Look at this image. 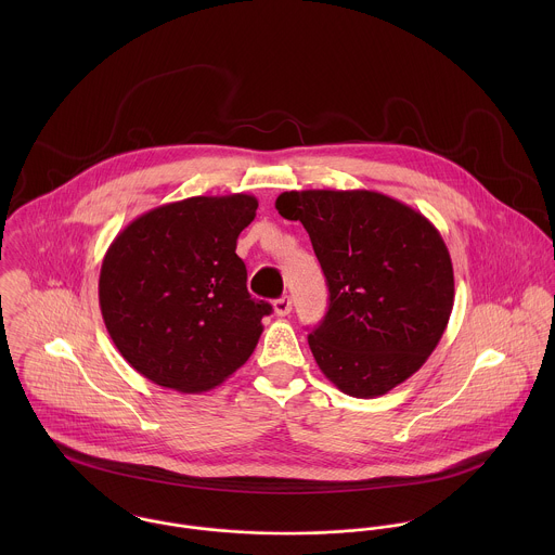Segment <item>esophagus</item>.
<instances>
[{"label":"esophagus","instance_id":"obj_1","mask_svg":"<svg viewBox=\"0 0 555 555\" xmlns=\"http://www.w3.org/2000/svg\"><path fill=\"white\" fill-rule=\"evenodd\" d=\"M273 310H275V314L278 317H288L291 312H293V299L291 297H280V299H275L273 301Z\"/></svg>","mask_w":555,"mask_h":555}]
</instances>
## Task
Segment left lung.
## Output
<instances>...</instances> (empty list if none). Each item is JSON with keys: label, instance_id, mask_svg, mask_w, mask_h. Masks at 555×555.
<instances>
[{"label": "left lung", "instance_id": "1", "mask_svg": "<svg viewBox=\"0 0 555 555\" xmlns=\"http://www.w3.org/2000/svg\"><path fill=\"white\" fill-rule=\"evenodd\" d=\"M275 209L312 238L328 310L308 335L320 372L346 396L372 399L408 380L438 346L455 299L438 229L370 190L284 192Z\"/></svg>", "mask_w": 555, "mask_h": 555}]
</instances>
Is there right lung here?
<instances>
[{
	"label": "right lung",
	"instance_id": "right-lung-1",
	"mask_svg": "<svg viewBox=\"0 0 555 555\" xmlns=\"http://www.w3.org/2000/svg\"><path fill=\"white\" fill-rule=\"evenodd\" d=\"M256 207L249 194L168 203L130 222L106 249L102 318L121 357L147 380L203 393L254 352L271 306L249 297L235 249Z\"/></svg>",
	"mask_w": 555,
	"mask_h": 555
}]
</instances>
